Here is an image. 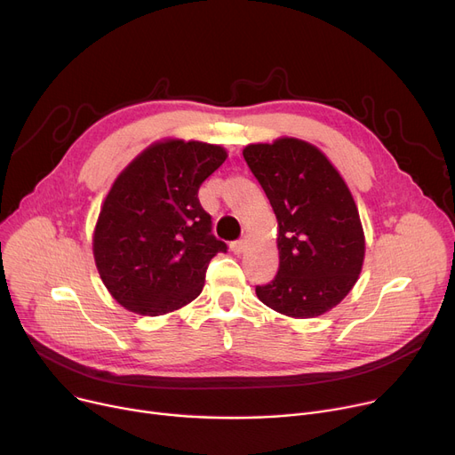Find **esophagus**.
<instances>
[{
    "instance_id": "1",
    "label": "esophagus",
    "mask_w": 455,
    "mask_h": 455,
    "mask_svg": "<svg viewBox=\"0 0 455 455\" xmlns=\"http://www.w3.org/2000/svg\"><path fill=\"white\" fill-rule=\"evenodd\" d=\"M245 247H247V242H245V240H235V242H232V243H230V251H232V252H235V254L243 252V251H245Z\"/></svg>"
}]
</instances>
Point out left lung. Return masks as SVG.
Masks as SVG:
<instances>
[{"instance_id":"obj_1","label":"left lung","mask_w":455,"mask_h":455,"mask_svg":"<svg viewBox=\"0 0 455 455\" xmlns=\"http://www.w3.org/2000/svg\"><path fill=\"white\" fill-rule=\"evenodd\" d=\"M278 220L276 276L256 285L258 299L297 319L338 306L360 276L365 237L350 191L328 158L297 138L243 149Z\"/></svg>"}]
</instances>
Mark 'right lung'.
Returning a JSON list of instances; mask_svg holds the SVG:
<instances>
[{"label": "right lung", "instance_id": "1", "mask_svg": "<svg viewBox=\"0 0 455 455\" xmlns=\"http://www.w3.org/2000/svg\"><path fill=\"white\" fill-rule=\"evenodd\" d=\"M227 151L203 141L151 146L119 175L93 232L95 266L112 297L140 315H164L199 297L210 259L227 252L199 203Z\"/></svg>", "mask_w": 455, "mask_h": 455}]
</instances>
